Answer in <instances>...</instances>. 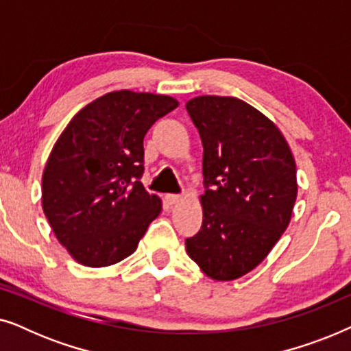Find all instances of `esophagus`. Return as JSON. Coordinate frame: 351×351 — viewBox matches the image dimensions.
<instances>
[{"instance_id":"1","label":"esophagus","mask_w":351,"mask_h":351,"mask_svg":"<svg viewBox=\"0 0 351 351\" xmlns=\"http://www.w3.org/2000/svg\"><path fill=\"white\" fill-rule=\"evenodd\" d=\"M165 199H166L167 204H176V203H179V201L182 199V196L180 195H174V193H167L165 196Z\"/></svg>"}]
</instances>
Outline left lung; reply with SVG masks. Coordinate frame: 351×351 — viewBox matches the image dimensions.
<instances>
[{
  "instance_id": "8db88e82",
  "label": "left lung",
  "mask_w": 351,
  "mask_h": 351,
  "mask_svg": "<svg viewBox=\"0 0 351 351\" xmlns=\"http://www.w3.org/2000/svg\"><path fill=\"white\" fill-rule=\"evenodd\" d=\"M203 142V223L185 246L213 280L232 281L268 256L297 198L292 152L276 124L237 97L186 102Z\"/></svg>"
}]
</instances>
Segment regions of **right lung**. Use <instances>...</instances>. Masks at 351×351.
Listing matches in <instances>:
<instances>
[{
  "mask_svg": "<svg viewBox=\"0 0 351 351\" xmlns=\"http://www.w3.org/2000/svg\"><path fill=\"white\" fill-rule=\"evenodd\" d=\"M169 95L113 90L66 124L43 172V210L56 238L86 267L131 256L161 199L143 189V137L177 108Z\"/></svg>",
  "mask_w": 351,
  "mask_h": 351,
  "instance_id": "right-lung-1",
  "label": "right lung"
}]
</instances>
